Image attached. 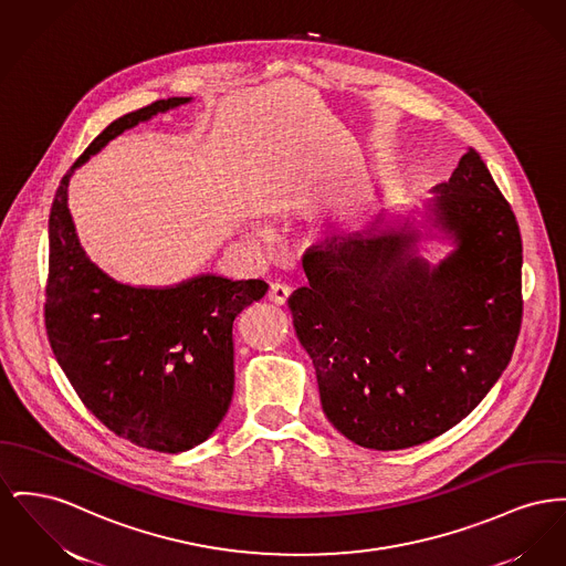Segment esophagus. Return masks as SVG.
Segmentation results:
<instances>
[{
  "label": "esophagus",
  "mask_w": 566,
  "mask_h": 566,
  "mask_svg": "<svg viewBox=\"0 0 566 566\" xmlns=\"http://www.w3.org/2000/svg\"><path fill=\"white\" fill-rule=\"evenodd\" d=\"M291 297V286H286L284 282H273L269 289V300L273 301L275 305H284Z\"/></svg>",
  "instance_id": "obj_1"
}]
</instances>
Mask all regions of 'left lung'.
I'll list each match as a JSON object with an SVG mask.
<instances>
[{
  "instance_id": "left-lung-1",
  "label": "left lung",
  "mask_w": 566,
  "mask_h": 566,
  "mask_svg": "<svg viewBox=\"0 0 566 566\" xmlns=\"http://www.w3.org/2000/svg\"><path fill=\"white\" fill-rule=\"evenodd\" d=\"M433 227L458 250L415 256L419 233L380 220L303 256L289 307L327 419L348 440L398 451L465 419L509 366L522 329V234L470 149L433 188Z\"/></svg>"
}]
</instances>
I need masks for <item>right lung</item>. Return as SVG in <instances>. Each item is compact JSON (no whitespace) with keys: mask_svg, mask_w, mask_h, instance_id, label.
<instances>
[{"mask_svg":"<svg viewBox=\"0 0 566 566\" xmlns=\"http://www.w3.org/2000/svg\"><path fill=\"white\" fill-rule=\"evenodd\" d=\"M186 102H151L108 124L62 177L49 216L44 325L53 355L101 423L160 453L197 447L224 419L234 389V318L263 300L269 284L220 275L172 289L119 284L85 256L67 184L108 140Z\"/></svg>","mask_w":566,"mask_h":566,"instance_id":"right-lung-1","label":"right lung"}]
</instances>
